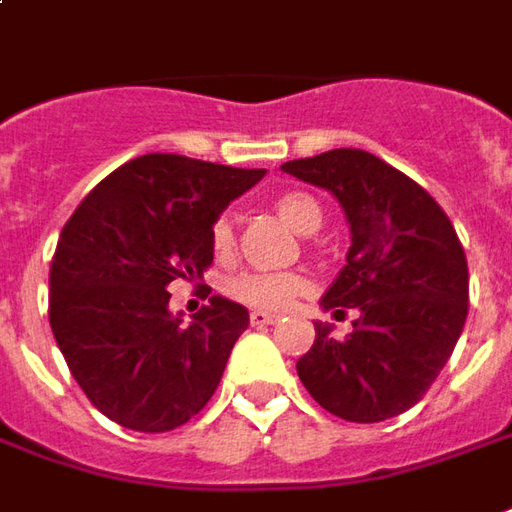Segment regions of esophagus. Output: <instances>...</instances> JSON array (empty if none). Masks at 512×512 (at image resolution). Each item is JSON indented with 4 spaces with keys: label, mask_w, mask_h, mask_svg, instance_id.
Returning a JSON list of instances; mask_svg holds the SVG:
<instances>
[{
    "label": "esophagus",
    "mask_w": 512,
    "mask_h": 512,
    "mask_svg": "<svg viewBox=\"0 0 512 512\" xmlns=\"http://www.w3.org/2000/svg\"><path fill=\"white\" fill-rule=\"evenodd\" d=\"M277 318H280L277 313H268V310H252V313H249L252 327H268V324H274Z\"/></svg>",
    "instance_id": "1"
}]
</instances>
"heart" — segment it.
<instances>
[{"label":"heart","mask_w":512,"mask_h":512,"mask_svg":"<svg viewBox=\"0 0 512 512\" xmlns=\"http://www.w3.org/2000/svg\"><path fill=\"white\" fill-rule=\"evenodd\" d=\"M280 219L299 235H316L324 221V210L316 199L305 191H288L277 202ZM210 246L219 257H230L235 246V227L227 216L216 219L210 227ZM227 296L241 302V305L257 307V310H285L291 307L302 293L307 291V277L296 271H282V274H268V271H244L227 282Z\"/></svg>","instance_id":"obj_1"}]
</instances>
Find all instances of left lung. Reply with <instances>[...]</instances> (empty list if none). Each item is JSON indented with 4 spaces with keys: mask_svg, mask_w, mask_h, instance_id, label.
Here are the masks:
<instances>
[{
    "mask_svg": "<svg viewBox=\"0 0 512 512\" xmlns=\"http://www.w3.org/2000/svg\"><path fill=\"white\" fill-rule=\"evenodd\" d=\"M282 171L330 191L352 246L321 307L352 332L338 341L316 321L296 371L332 416L374 424L416 405L455 349L468 316L466 252L449 216L418 182L363 149L288 160Z\"/></svg>",
    "mask_w": 512,
    "mask_h": 512,
    "instance_id": "8db88e82",
    "label": "left lung"
}]
</instances>
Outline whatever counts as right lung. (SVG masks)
Masks as SVG:
<instances>
[{"label":"right lung","mask_w":512,"mask_h":512,"mask_svg":"<svg viewBox=\"0 0 512 512\" xmlns=\"http://www.w3.org/2000/svg\"><path fill=\"white\" fill-rule=\"evenodd\" d=\"M266 169L182 155L124 163L66 221L49 271V324L85 396L135 432H169L219 388L249 310L210 296L191 321L169 310L174 280H202L210 227Z\"/></svg>","instance_id":"right-lung-1"}]
</instances>
